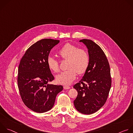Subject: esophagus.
Wrapping results in <instances>:
<instances>
[{
	"instance_id": "1",
	"label": "esophagus",
	"mask_w": 133,
	"mask_h": 133,
	"mask_svg": "<svg viewBox=\"0 0 133 133\" xmlns=\"http://www.w3.org/2000/svg\"><path fill=\"white\" fill-rule=\"evenodd\" d=\"M70 87L69 86H64V89H70Z\"/></svg>"
}]
</instances>
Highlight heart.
I'll use <instances>...</instances> for the list:
<instances>
[{
	"instance_id": "1",
	"label": "heart",
	"mask_w": 133,
	"mask_h": 133,
	"mask_svg": "<svg viewBox=\"0 0 133 133\" xmlns=\"http://www.w3.org/2000/svg\"><path fill=\"white\" fill-rule=\"evenodd\" d=\"M58 55L63 59H67V70L60 73L56 76V81L62 85L70 84L76 77L77 73L82 74L88 68L89 64V56L87 51L73 44L66 43L58 51ZM49 69L53 72L59 70L58 61L49 56L47 59Z\"/></svg>"
}]
</instances>
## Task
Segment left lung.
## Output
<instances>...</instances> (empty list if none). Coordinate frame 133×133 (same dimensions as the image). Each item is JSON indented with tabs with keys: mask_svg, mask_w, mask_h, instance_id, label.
Wrapping results in <instances>:
<instances>
[{
	"mask_svg": "<svg viewBox=\"0 0 133 133\" xmlns=\"http://www.w3.org/2000/svg\"><path fill=\"white\" fill-rule=\"evenodd\" d=\"M88 49L89 64L82 79L74 88L77 96L74 101L75 108L84 114L98 111L106 103L111 85L110 66L102 48L89 39H84Z\"/></svg>",
	"mask_w": 133,
	"mask_h": 133,
	"instance_id": "left-lung-1",
	"label": "left lung"
}]
</instances>
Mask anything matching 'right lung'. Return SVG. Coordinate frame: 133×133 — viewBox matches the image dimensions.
I'll return each instance as SVG.
<instances>
[{
  "label": "right lung",
  "instance_id": "add662e5",
  "mask_svg": "<svg viewBox=\"0 0 133 133\" xmlns=\"http://www.w3.org/2000/svg\"><path fill=\"white\" fill-rule=\"evenodd\" d=\"M59 40L43 39L26 50L18 67V86L25 105L36 112L50 110L56 97L63 89L62 85L48 84L54 79L47 64L51 49Z\"/></svg>",
  "mask_w": 133,
  "mask_h": 133
}]
</instances>
